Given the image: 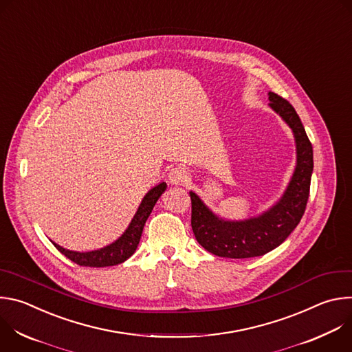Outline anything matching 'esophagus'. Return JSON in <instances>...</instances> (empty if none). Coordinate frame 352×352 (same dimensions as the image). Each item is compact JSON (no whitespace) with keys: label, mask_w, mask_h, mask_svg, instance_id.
<instances>
[{"label":"esophagus","mask_w":352,"mask_h":352,"mask_svg":"<svg viewBox=\"0 0 352 352\" xmlns=\"http://www.w3.org/2000/svg\"><path fill=\"white\" fill-rule=\"evenodd\" d=\"M168 181L173 184V185H182L188 181V173L184 167L181 166H177V167H173L170 171H168Z\"/></svg>","instance_id":"34e87169"}]
</instances>
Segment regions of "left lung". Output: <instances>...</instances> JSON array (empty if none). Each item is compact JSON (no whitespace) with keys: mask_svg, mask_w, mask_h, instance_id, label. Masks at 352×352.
<instances>
[{"mask_svg":"<svg viewBox=\"0 0 352 352\" xmlns=\"http://www.w3.org/2000/svg\"><path fill=\"white\" fill-rule=\"evenodd\" d=\"M269 100L270 109L294 133L295 170L277 202L263 213L245 220H227L217 216L195 192H189L195 238L216 256L230 259L262 256L281 245L304 216L314 171L312 144L296 111L287 100L273 91H269Z\"/></svg>","mask_w":352,"mask_h":352,"instance_id":"8db88e82","label":"left lung"}]
</instances>
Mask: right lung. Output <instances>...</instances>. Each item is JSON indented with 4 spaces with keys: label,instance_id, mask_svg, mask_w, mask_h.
Masks as SVG:
<instances>
[{
    "label": "right lung",
    "instance_id": "add662e5",
    "mask_svg": "<svg viewBox=\"0 0 352 352\" xmlns=\"http://www.w3.org/2000/svg\"><path fill=\"white\" fill-rule=\"evenodd\" d=\"M167 184L160 182L159 185L153 186L150 189L144 197L142 199V202L131 220L128 228L124 231V234L116 239L113 243L100 248L96 250H90V252H76V250H69L58 243L53 242V245L60 250L63 255H65L69 261L75 262L79 266H87V267H107V266H116L126 259H129L139 245L142 231L144 227V223L147 217L152 213L156 202L159 197L163 195L166 190Z\"/></svg>",
    "mask_w": 352,
    "mask_h": 352
}]
</instances>
